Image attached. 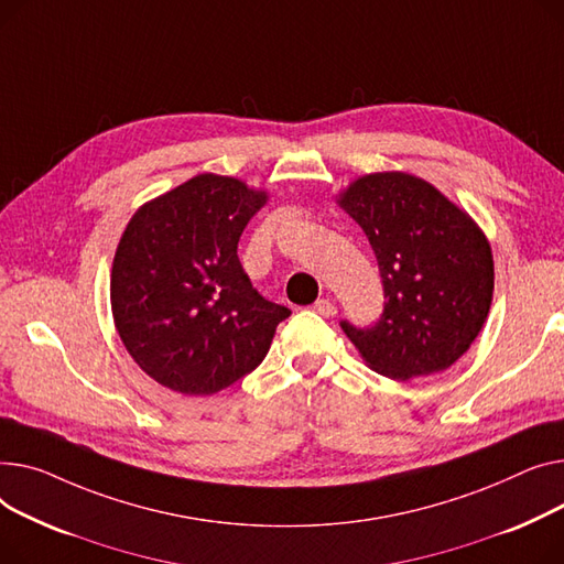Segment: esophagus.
<instances>
[{"mask_svg": "<svg viewBox=\"0 0 564 564\" xmlns=\"http://www.w3.org/2000/svg\"><path fill=\"white\" fill-rule=\"evenodd\" d=\"M312 310H314L316 314H321V316H335V314H337V307H335V303L325 301V297H321V301H316V303L312 305Z\"/></svg>", "mask_w": 564, "mask_h": 564, "instance_id": "34e87169", "label": "esophagus"}]
</instances>
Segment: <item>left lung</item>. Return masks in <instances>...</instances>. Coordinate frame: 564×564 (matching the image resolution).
Instances as JSON below:
<instances>
[{"label": "left lung", "mask_w": 564, "mask_h": 564, "mask_svg": "<svg viewBox=\"0 0 564 564\" xmlns=\"http://www.w3.org/2000/svg\"><path fill=\"white\" fill-rule=\"evenodd\" d=\"M337 205L367 235L387 297L373 327L341 323L361 359L393 380L453 367L491 307L494 257L485 231L440 188L401 171L352 180Z\"/></svg>", "instance_id": "8db88e82"}]
</instances>
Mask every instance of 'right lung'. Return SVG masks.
<instances>
[{
  "label": "right lung",
  "mask_w": 564,
  "mask_h": 564,
  "mask_svg": "<svg viewBox=\"0 0 564 564\" xmlns=\"http://www.w3.org/2000/svg\"><path fill=\"white\" fill-rule=\"evenodd\" d=\"M269 193L203 173L137 209L116 248L111 312L139 367L184 395H212L267 357L291 314L252 289L237 248Z\"/></svg>",
  "instance_id": "add662e5"
}]
</instances>
